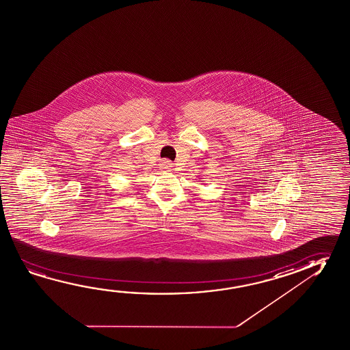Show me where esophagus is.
I'll use <instances>...</instances> for the list:
<instances>
[{"label":"esophagus","instance_id":"esophagus-1","mask_svg":"<svg viewBox=\"0 0 350 350\" xmlns=\"http://www.w3.org/2000/svg\"><path fill=\"white\" fill-rule=\"evenodd\" d=\"M172 165L173 163L171 161L163 160L160 163V168L161 170H163V171H167V172H168V171H171V170H172Z\"/></svg>","mask_w":350,"mask_h":350}]
</instances>
